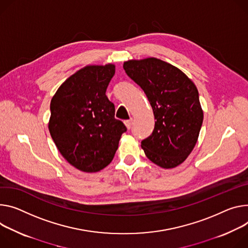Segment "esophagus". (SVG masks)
I'll return each mask as SVG.
<instances>
[{
  "instance_id": "34e87169",
  "label": "esophagus",
  "mask_w": 248,
  "mask_h": 248,
  "mask_svg": "<svg viewBox=\"0 0 248 248\" xmlns=\"http://www.w3.org/2000/svg\"><path fill=\"white\" fill-rule=\"evenodd\" d=\"M124 124L126 125V127H127V128H130V127H131V125H132V119L124 121Z\"/></svg>"
}]
</instances>
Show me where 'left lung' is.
Instances as JSON below:
<instances>
[{
	"label": "left lung",
	"mask_w": 248,
	"mask_h": 248,
	"mask_svg": "<svg viewBox=\"0 0 248 248\" xmlns=\"http://www.w3.org/2000/svg\"><path fill=\"white\" fill-rule=\"evenodd\" d=\"M124 69L143 90L156 120L152 133L141 140L147 158L166 169L181 164L204 119L195 84L177 67L153 57L126 61Z\"/></svg>",
	"instance_id": "obj_1"
}]
</instances>
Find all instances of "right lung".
<instances>
[{
    "label": "right lung",
    "instance_id": "obj_1",
    "mask_svg": "<svg viewBox=\"0 0 248 248\" xmlns=\"http://www.w3.org/2000/svg\"><path fill=\"white\" fill-rule=\"evenodd\" d=\"M114 74L112 64L87 66L59 87L50 103L51 138L64 158L84 172L108 166L127 130L106 96Z\"/></svg>",
    "mask_w": 248,
    "mask_h": 248
}]
</instances>
